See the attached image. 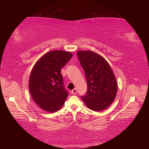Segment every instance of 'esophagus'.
Returning <instances> with one entry per match:
<instances>
[{
	"label": "esophagus",
	"instance_id": "obj_1",
	"mask_svg": "<svg viewBox=\"0 0 149 149\" xmlns=\"http://www.w3.org/2000/svg\"><path fill=\"white\" fill-rule=\"evenodd\" d=\"M71 93L72 94H73V95H75L77 93V90H76V89H75V88H74V89H73L72 91H71Z\"/></svg>",
	"mask_w": 149,
	"mask_h": 149
}]
</instances>
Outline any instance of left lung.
Segmentation results:
<instances>
[{"mask_svg": "<svg viewBox=\"0 0 149 149\" xmlns=\"http://www.w3.org/2000/svg\"><path fill=\"white\" fill-rule=\"evenodd\" d=\"M84 70L87 92L81 99L85 105L93 111H102L114 102L118 85L110 64L101 55L91 50L77 52Z\"/></svg>", "mask_w": 149, "mask_h": 149, "instance_id": "8db88e82", "label": "left lung"}]
</instances>
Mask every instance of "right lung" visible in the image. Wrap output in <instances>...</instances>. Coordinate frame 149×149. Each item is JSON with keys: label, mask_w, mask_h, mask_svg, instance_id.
Instances as JSON below:
<instances>
[{"label": "right lung", "mask_w": 149, "mask_h": 149, "mask_svg": "<svg viewBox=\"0 0 149 149\" xmlns=\"http://www.w3.org/2000/svg\"><path fill=\"white\" fill-rule=\"evenodd\" d=\"M72 56L70 52L51 50L42 55L33 67L29 92L34 102L43 110L55 112L64 105L68 92L63 86L61 69Z\"/></svg>", "instance_id": "obj_1"}]
</instances>
